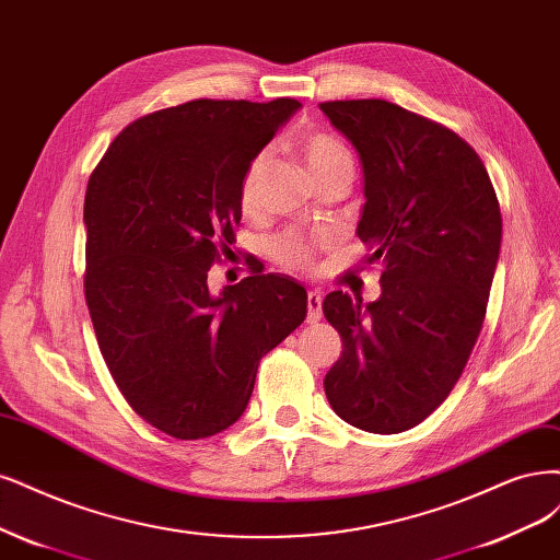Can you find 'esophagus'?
I'll list each match as a JSON object with an SVG mask.
<instances>
[{"instance_id":"1","label":"esophagus","mask_w":560,"mask_h":560,"mask_svg":"<svg viewBox=\"0 0 560 560\" xmlns=\"http://www.w3.org/2000/svg\"><path fill=\"white\" fill-rule=\"evenodd\" d=\"M322 319V292H307V322L315 324Z\"/></svg>"}]
</instances>
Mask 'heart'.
Returning a JSON list of instances; mask_svg holds the SVG:
<instances>
[{
	"label": "heart",
	"instance_id": "1",
	"mask_svg": "<svg viewBox=\"0 0 560 560\" xmlns=\"http://www.w3.org/2000/svg\"><path fill=\"white\" fill-rule=\"evenodd\" d=\"M301 158L305 160L307 168H311L313 178L322 176V173H329L342 166L352 168V158L347 148L334 137V133L326 131H307L305 137L299 141ZM268 162L266 152H257V155L249 160L243 180H241V206L245 210L255 208L257 201V185L259 176ZM273 257L280 266L289 268V271H311L315 264V247L305 236L296 234V231H287V234L278 236L273 241Z\"/></svg>",
	"mask_w": 560,
	"mask_h": 560
}]
</instances>
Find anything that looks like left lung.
Here are the masks:
<instances>
[{
	"mask_svg": "<svg viewBox=\"0 0 560 560\" xmlns=\"http://www.w3.org/2000/svg\"><path fill=\"white\" fill-rule=\"evenodd\" d=\"M363 166L357 226L382 294L331 292L342 354L324 377L334 412L369 433L427 419L464 373L487 315L503 218L477 152L447 127L384 100L324 102Z\"/></svg>",
	"mask_w": 560,
	"mask_h": 560,
	"instance_id": "obj_1",
	"label": "left lung"
}]
</instances>
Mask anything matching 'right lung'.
<instances>
[{
    "label": "right lung",
    "instance_id": "1",
    "mask_svg": "<svg viewBox=\"0 0 560 560\" xmlns=\"http://www.w3.org/2000/svg\"><path fill=\"white\" fill-rule=\"evenodd\" d=\"M195 100L127 125L92 171L83 220L85 301L118 389L150 427L215 435L253 396L259 361L305 319L289 276L253 271L218 296L208 271L234 243L241 180L299 110Z\"/></svg>",
    "mask_w": 560,
    "mask_h": 560
}]
</instances>
